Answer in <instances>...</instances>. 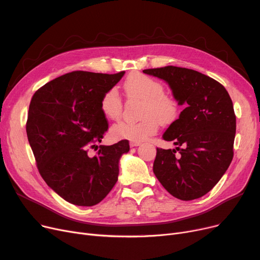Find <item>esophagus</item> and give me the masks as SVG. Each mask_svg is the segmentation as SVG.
Wrapping results in <instances>:
<instances>
[{
    "mask_svg": "<svg viewBox=\"0 0 260 260\" xmlns=\"http://www.w3.org/2000/svg\"><path fill=\"white\" fill-rule=\"evenodd\" d=\"M140 144H141V142H138V141H131V142H129V146H131V147L139 146Z\"/></svg>",
    "mask_w": 260,
    "mask_h": 260,
    "instance_id": "1",
    "label": "esophagus"
}]
</instances>
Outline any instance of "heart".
Here are the masks:
<instances>
[{
    "label": "heart",
    "instance_id": "heart-1",
    "mask_svg": "<svg viewBox=\"0 0 260 260\" xmlns=\"http://www.w3.org/2000/svg\"><path fill=\"white\" fill-rule=\"evenodd\" d=\"M128 99L142 101L138 122L119 121L112 127L111 134L115 139L142 141L158 129L161 124H171L180 114V103L174 94L165 92V86L157 79L141 73L127 77L123 84ZM102 114L111 120H116L122 112V100L115 87L107 89L101 98Z\"/></svg>",
    "mask_w": 260,
    "mask_h": 260
}]
</instances>
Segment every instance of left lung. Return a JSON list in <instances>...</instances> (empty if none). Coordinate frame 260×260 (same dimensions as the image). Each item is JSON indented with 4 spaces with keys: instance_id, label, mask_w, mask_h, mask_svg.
<instances>
[{
    "instance_id": "8db88e82",
    "label": "left lung",
    "mask_w": 260,
    "mask_h": 260,
    "mask_svg": "<svg viewBox=\"0 0 260 260\" xmlns=\"http://www.w3.org/2000/svg\"><path fill=\"white\" fill-rule=\"evenodd\" d=\"M143 73L167 81L180 105H185L163 134L177 147H157L154 174L174 197L200 198L221 179L233 159V102L219 82L188 68L170 65Z\"/></svg>"
}]
</instances>
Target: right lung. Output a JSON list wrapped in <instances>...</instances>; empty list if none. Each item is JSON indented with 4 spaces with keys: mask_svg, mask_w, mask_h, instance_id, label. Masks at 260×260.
Returning a JSON list of instances; mask_svg holds the SVG:
<instances>
[{
    "mask_svg": "<svg viewBox=\"0 0 260 260\" xmlns=\"http://www.w3.org/2000/svg\"><path fill=\"white\" fill-rule=\"evenodd\" d=\"M124 73L72 72L49 81L31 98L26 133L39 173L76 206L91 207L106 197L118 180L121 155L129 151L127 140L98 145L108 129L101 98Z\"/></svg>",
    "mask_w": 260,
    "mask_h": 260,
    "instance_id": "right-lung-1",
    "label": "right lung"
}]
</instances>
